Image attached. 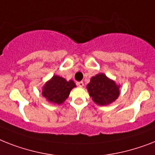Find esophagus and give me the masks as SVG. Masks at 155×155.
<instances>
[{"label": "esophagus", "mask_w": 155, "mask_h": 155, "mask_svg": "<svg viewBox=\"0 0 155 155\" xmlns=\"http://www.w3.org/2000/svg\"><path fill=\"white\" fill-rule=\"evenodd\" d=\"M76 85L79 87H82L84 86V82L83 81H80V82H77L76 83Z\"/></svg>", "instance_id": "1"}]
</instances>
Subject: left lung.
I'll return each mask as SVG.
<instances>
[{"instance_id": "obj_1", "label": "left lung", "mask_w": 155, "mask_h": 155, "mask_svg": "<svg viewBox=\"0 0 155 155\" xmlns=\"http://www.w3.org/2000/svg\"><path fill=\"white\" fill-rule=\"evenodd\" d=\"M87 87L93 101L99 105L109 104L119 97V86L104 74H98L91 78Z\"/></svg>"}]
</instances>
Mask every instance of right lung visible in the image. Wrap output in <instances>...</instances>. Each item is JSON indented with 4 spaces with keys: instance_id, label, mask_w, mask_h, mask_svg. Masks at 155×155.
Here are the masks:
<instances>
[{
    "instance_id": "obj_1",
    "label": "right lung",
    "mask_w": 155,
    "mask_h": 155,
    "mask_svg": "<svg viewBox=\"0 0 155 155\" xmlns=\"http://www.w3.org/2000/svg\"><path fill=\"white\" fill-rule=\"evenodd\" d=\"M75 87V84L72 80L67 81L64 78L54 75L51 80L45 85L42 95L48 99V101L60 104L68 97L69 93Z\"/></svg>"
}]
</instances>
